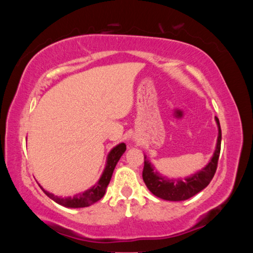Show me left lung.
Wrapping results in <instances>:
<instances>
[{
    "label": "left lung",
    "instance_id": "left-lung-1",
    "mask_svg": "<svg viewBox=\"0 0 253 253\" xmlns=\"http://www.w3.org/2000/svg\"><path fill=\"white\" fill-rule=\"evenodd\" d=\"M215 121L219 126V136H217L215 152H214L211 161L203 169L191 175L184 181L183 179H169L162 176L154 170L151 163L146 161V156L144 157L143 179L148 190L154 195L166 201H185L198 194L209 185L216 172L217 161H219L221 151V127L219 119L215 117Z\"/></svg>",
    "mask_w": 253,
    "mask_h": 253
}]
</instances>
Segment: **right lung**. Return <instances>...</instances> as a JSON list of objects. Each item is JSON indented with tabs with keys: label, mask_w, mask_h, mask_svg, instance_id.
I'll list each match as a JSON object with an SVG mask.
<instances>
[{
	"label": "right lung",
	"mask_w": 253,
	"mask_h": 253,
	"mask_svg": "<svg viewBox=\"0 0 253 253\" xmlns=\"http://www.w3.org/2000/svg\"><path fill=\"white\" fill-rule=\"evenodd\" d=\"M126 151V145L122 143L117 145L116 147H114L111 149L108 157H107V164L104 173H102L101 177L99 181L97 182L96 185H93L92 187L89 188L85 192H83V193H79L75 195L74 198H58V196L53 195L52 193H49L45 190L42 188V191L49 196L51 200H53L54 202H57L60 205H63L66 208H85L89 207L93 203H96L97 201H99L102 196L106 193V188L108 186V184L110 182L111 175H113V172L115 168H116V164L119 161V158L122 157V155Z\"/></svg>",
	"instance_id": "right-lung-1"
}]
</instances>
